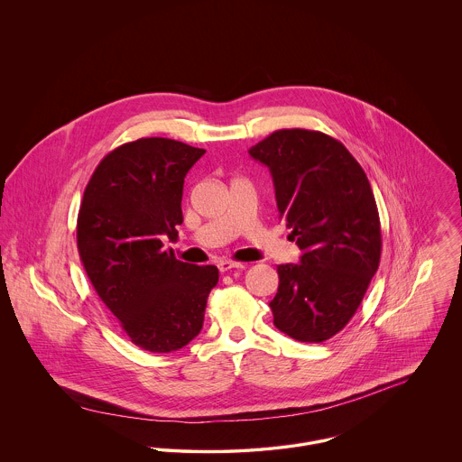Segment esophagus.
<instances>
[{
    "label": "esophagus",
    "mask_w": 462,
    "mask_h": 462,
    "mask_svg": "<svg viewBox=\"0 0 462 462\" xmlns=\"http://www.w3.org/2000/svg\"><path fill=\"white\" fill-rule=\"evenodd\" d=\"M217 266H218V270H220V272H229V270H233V268H236V270H244V268H245V264L244 263H236V262H227V260L220 262V263L217 264Z\"/></svg>",
    "instance_id": "1"
}]
</instances>
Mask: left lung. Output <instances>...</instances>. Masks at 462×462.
I'll use <instances>...</instances> for the list:
<instances>
[{"instance_id":"8db88e82","label":"left lung","mask_w":462,"mask_h":462,"mask_svg":"<svg viewBox=\"0 0 462 462\" xmlns=\"http://www.w3.org/2000/svg\"><path fill=\"white\" fill-rule=\"evenodd\" d=\"M268 167L279 217L302 251L277 266L273 326L297 341L322 343L357 311L381 262V220L370 181L329 134L279 130L249 149Z\"/></svg>"}]
</instances>
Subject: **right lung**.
Returning <instances> with one entry per match:
<instances>
[{
    "label": "right lung",
    "instance_id": "add662e5",
    "mask_svg": "<svg viewBox=\"0 0 462 462\" xmlns=\"http://www.w3.org/2000/svg\"><path fill=\"white\" fill-rule=\"evenodd\" d=\"M204 152L162 136L123 143L96 167L79 206L85 272L133 343L149 352L189 345L218 282L215 264L183 263L162 244L178 240L185 176Z\"/></svg>",
    "mask_w": 462,
    "mask_h": 462
}]
</instances>
